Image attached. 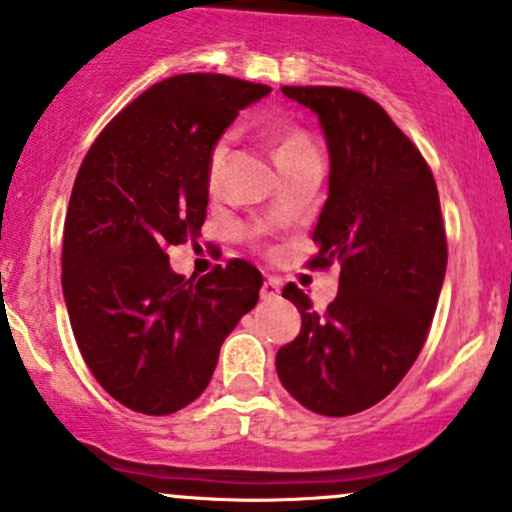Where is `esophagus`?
<instances>
[{
    "instance_id": "obj_1",
    "label": "esophagus",
    "mask_w": 512,
    "mask_h": 512,
    "mask_svg": "<svg viewBox=\"0 0 512 512\" xmlns=\"http://www.w3.org/2000/svg\"><path fill=\"white\" fill-rule=\"evenodd\" d=\"M279 294H282V286H279L277 279H267V282L262 284L260 296H262V299H265V301H274V299H279Z\"/></svg>"
}]
</instances>
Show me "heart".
<instances>
[{"mask_svg": "<svg viewBox=\"0 0 512 512\" xmlns=\"http://www.w3.org/2000/svg\"><path fill=\"white\" fill-rule=\"evenodd\" d=\"M313 153H316V148H313L311 138H308L303 131H299V128H282V131H277V148H274V155H277L279 167L289 165V162ZM226 157H228V138L216 140V145H213L209 153V160H206V184H209V189L218 187V179H221Z\"/></svg>", "mask_w": 512, "mask_h": 512, "instance_id": "1", "label": "heart"}]
</instances>
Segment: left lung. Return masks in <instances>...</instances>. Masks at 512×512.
Wrapping results in <instances>:
<instances>
[{
  "instance_id": "8db88e82",
  "label": "left lung",
  "mask_w": 512,
  "mask_h": 512,
  "mask_svg": "<svg viewBox=\"0 0 512 512\" xmlns=\"http://www.w3.org/2000/svg\"><path fill=\"white\" fill-rule=\"evenodd\" d=\"M282 92L318 116L328 143L311 267L338 265L340 284L325 313L284 286L301 333L277 352V374L308 411L340 418L389 396L423 350L447 269L440 196L420 150L374 99L342 87Z\"/></svg>"
}]
</instances>
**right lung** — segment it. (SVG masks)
<instances>
[{
	"label": "right lung",
	"mask_w": 512,
	"mask_h": 512,
	"mask_svg": "<svg viewBox=\"0 0 512 512\" xmlns=\"http://www.w3.org/2000/svg\"><path fill=\"white\" fill-rule=\"evenodd\" d=\"M269 92L204 72L157 82L99 133L77 172L63 238L67 316L89 372L131 411L170 415L199 398L223 340L260 299L250 262L184 279L165 250L201 235L211 148Z\"/></svg>",
	"instance_id": "obj_1"
}]
</instances>
